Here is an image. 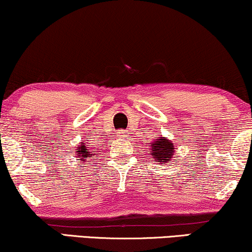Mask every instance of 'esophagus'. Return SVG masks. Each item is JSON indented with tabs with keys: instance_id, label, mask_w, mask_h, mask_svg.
<instances>
[{
	"instance_id": "esophagus-1",
	"label": "esophagus",
	"mask_w": 252,
	"mask_h": 252,
	"mask_svg": "<svg viewBox=\"0 0 252 252\" xmlns=\"http://www.w3.org/2000/svg\"><path fill=\"white\" fill-rule=\"evenodd\" d=\"M126 133H128L126 131H122V132H121V136H122V137H126Z\"/></svg>"
}]
</instances>
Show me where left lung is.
I'll return each mask as SVG.
<instances>
[{"label": "left lung", "mask_w": 252, "mask_h": 252, "mask_svg": "<svg viewBox=\"0 0 252 252\" xmlns=\"http://www.w3.org/2000/svg\"><path fill=\"white\" fill-rule=\"evenodd\" d=\"M151 155L154 156L156 161L158 164H166L173 157V143L168 141L166 137H157V139L151 143Z\"/></svg>", "instance_id": "1"}]
</instances>
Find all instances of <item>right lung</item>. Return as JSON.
<instances>
[{
    "instance_id": "add662e5",
    "label": "right lung",
    "mask_w": 252,
    "mask_h": 252,
    "mask_svg": "<svg viewBox=\"0 0 252 252\" xmlns=\"http://www.w3.org/2000/svg\"><path fill=\"white\" fill-rule=\"evenodd\" d=\"M78 157L79 158H81V159H79V160L80 161H84V163H86V159H91L92 158V156H97L98 154L96 151H89V149L87 148V145L85 144V143H80V145L78 146ZM95 153V155H94V154Z\"/></svg>"
}]
</instances>
